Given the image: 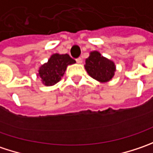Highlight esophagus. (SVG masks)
I'll use <instances>...</instances> for the list:
<instances>
[{
  "label": "esophagus",
  "instance_id": "obj_1",
  "mask_svg": "<svg viewBox=\"0 0 153 153\" xmlns=\"http://www.w3.org/2000/svg\"><path fill=\"white\" fill-rule=\"evenodd\" d=\"M76 62H77V63H79V64L82 63V58H80V57H79V58H77V59H76Z\"/></svg>",
  "mask_w": 153,
  "mask_h": 153
}]
</instances>
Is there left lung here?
Listing matches in <instances>:
<instances>
[{
  "mask_svg": "<svg viewBox=\"0 0 153 153\" xmlns=\"http://www.w3.org/2000/svg\"><path fill=\"white\" fill-rule=\"evenodd\" d=\"M85 68L90 76L97 81L107 82L114 76L116 66L112 61L101 56L99 52L92 51L85 60Z\"/></svg>",
  "mask_w": 153,
  "mask_h": 153,
  "instance_id": "1",
  "label": "left lung"
}]
</instances>
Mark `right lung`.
<instances>
[{
  "label": "right lung",
  "mask_w": 153,
  "mask_h": 153,
  "mask_svg": "<svg viewBox=\"0 0 153 153\" xmlns=\"http://www.w3.org/2000/svg\"><path fill=\"white\" fill-rule=\"evenodd\" d=\"M75 62V60L68 54H54L50 56L48 62L40 67L38 76L42 79V82L45 85H54L61 80L67 67Z\"/></svg>",
  "instance_id": "right-lung-1"
}]
</instances>
